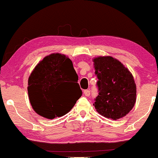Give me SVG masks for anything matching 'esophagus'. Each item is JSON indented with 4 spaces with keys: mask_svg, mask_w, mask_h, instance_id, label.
<instances>
[{
    "mask_svg": "<svg viewBox=\"0 0 158 158\" xmlns=\"http://www.w3.org/2000/svg\"><path fill=\"white\" fill-rule=\"evenodd\" d=\"M84 94L85 96H87V97H89V96L90 95V91H89V90H85L84 91Z\"/></svg>",
    "mask_w": 158,
    "mask_h": 158,
    "instance_id": "obj_1",
    "label": "esophagus"
}]
</instances>
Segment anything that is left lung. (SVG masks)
Segmentation results:
<instances>
[{"instance_id": "left-lung-1", "label": "left lung", "mask_w": 158, "mask_h": 158, "mask_svg": "<svg viewBox=\"0 0 158 158\" xmlns=\"http://www.w3.org/2000/svg\"><path fill=\"white\" fill-rule=\"evenodd\" d=\"M93 62L98 79V95L93 105L107 118L116 120L125 117L136 101V85L132 73L110 56L96 57Z\"/></svg>"}]
</instances>
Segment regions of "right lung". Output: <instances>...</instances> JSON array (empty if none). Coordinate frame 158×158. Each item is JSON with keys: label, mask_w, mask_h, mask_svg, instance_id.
I'll return each mask as SVG.
<instances>
[{"label": "right lung", "mask_w": 158, "mask_h": 158, "mask_svg": "<svg viewBox=\"0 0 158 158\" xmlns=\"http://www.w3.org/2000/svg\"><path fill=\"white\" fill-rule=\"evenodd\" d=\"M72 79L67 89L65 84ZM78 75L64 54H50L35 67L28 80V94L33 110L41 117L54 119L67 114L82 96Z\"/></svg>", "instance_id": "add662e5"}]
</instances>
